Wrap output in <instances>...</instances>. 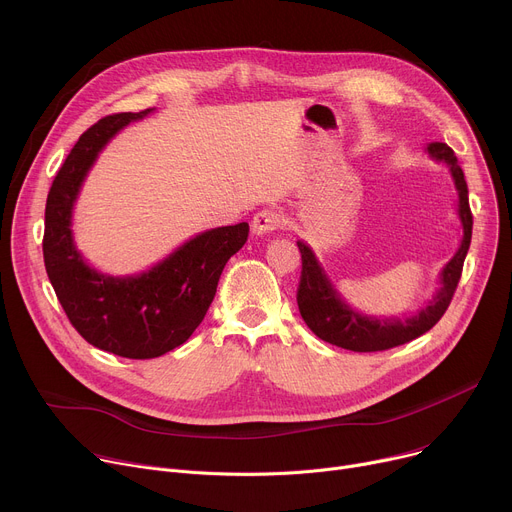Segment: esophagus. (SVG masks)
<instances>
[{
    "label": "esophagus",
    "mask_w": 512,
    "mask_h": 512,
    "mask_svg": "<svg viewBox=\"0 0 512 512\" xmlns=\"http://www.w3.org/2000/svg\"><path fill=\"white\" fill-rule=\"evenodd\" d=\"M281 225H283V216H281L277 210H273V208H263V210H259V212L253 216V221H251V229H253V233H257V235L273 233V231L281 229Z\"/></svg>",
    "instance_id": "obj_1"
}]
</instances>
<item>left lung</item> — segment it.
Listing matches in <instances>:
<instances>
[{"label":"left lung","mask_w":512,"mask_h":512,"mask_svg":"<svg viewBox=\"0 0 512 512\" xmlns=\"http://www.w3.org/2000/svg\"><path fill=\"white\" fill-rule=\"evenodd\" d=\"M427 152L435 160H444L454 176L458 196H460V218L464 225V239L454 255V259L446 265L442 271V283L444 287L440 289L437 298L421 310L417 316L399 322H379L358 316L354 310H350L334 291L330 285L328 277L322 273V267L318 265L312 249L304 243H298L300 253H302V275H300V285H298V308L308 324V328L322 338L324 342L336 344L340 348L352 350V352H379V350H389L393 346H401L409 340L419 338L427 330H431L437 322L442 320L446 314L454 294L458 281L462 277V267L466 253L470 249V239H472V210L468 202V184L464 180V172L458 166V160L454 156V150L448 143H429Z\"/></svg>","instance_id":"1"}]
</instances>
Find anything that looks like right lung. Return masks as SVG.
I'll return each mask as SVG.
<instances>
[{
    "label": "right lung",
    "mask_w": 512,
    "mask_h": 512,
    "mask_svg": "<svg viewBox=\"0 0 512 512\" xmlns=\"http://www.w3.org/2000/svg\"><path fill=\"white\" fill-rule=\"evenodd\" d=\"M150 111L107 115L79 137L50 186L42 239L46 273L70 324L89 344L135 360L162 356L192 336L227 261L249 237L247 223L206 231L137 277H107L83 261L70 237L79 188L103 145Z\"/></svg>",
    "instance_id": "1"
}]
</instances>
